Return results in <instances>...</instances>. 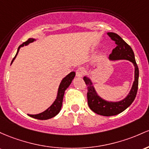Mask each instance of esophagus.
Segmentation results:
<instances>
[{
  "mask_svg": "<svg viewBox=\"0 0 149 149\" xmlns=\"http://www.w3.org/2000/svg\"><path fill=\"white\" fill-rule=\"evenodd\" d=\"M85 73V69L84 68H79L76 70V75L77 77H81Z\"/></svg>",
  "mask_w": 149,
  "mask_h": 149,
  "instance_id": "34e87169",
  "label": "esophagus"
}]
</instances>
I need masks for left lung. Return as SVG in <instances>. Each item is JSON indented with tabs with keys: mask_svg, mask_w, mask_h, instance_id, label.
<instances>
[{
	"mask_svg": "<svg viewBox=\"0 0 149 149\" xmlns=\"http://www.w3.org/2000/svg\"><path fill=\"white\" fill-rule=\"evenodd\" d=\"M108 35L117 44L112 51L109 58L111 60H128L135 67L134 81L128 96L119 102H108L102 99L97 94L91 80L86 77L84 81L87 86L88 105L91 111L103 116H113L124 111L132 103L137 93L139 85V68L134 58V53L132 48L118 34L113 32L108 33Z\"/></svg>",
	"mask_w": 149,
	"mask_h": 149,
	"instance_id": "obj_1",
	"label": "left lung"
}]
</instances>
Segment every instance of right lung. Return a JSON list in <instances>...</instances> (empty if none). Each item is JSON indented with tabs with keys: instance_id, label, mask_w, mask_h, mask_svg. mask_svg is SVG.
I'll list each match as a JSON object with an SVG mask.
<instances>
[{
	"instance_id": "obj_1",
	"label": "right lung",
	"mask_w": 149,
	"mask_h": 149,
	"mask_svg": "<svg viewBox=\"0 0 149 149\" xmlns=\"http://www.w3.org/2000/svg\"><path fill=\"white\" fill-rule=\"evenodd\" d=\"M34 41V38H29L26 41H25L21 44L20 46H19L17 50V52L15 56L14 57V58L13 59V61L11 62V64L13 63V61L15 60V58H16L18 52H19V48L22 46H24V45L29 44V43L33 42ZM75 77V72H70L69 74H68L64 78L63 80H62L61 84L59 86V88H58V96H57V98L56 99V101H54V103L51 105L49 108H48L46 111H45L43 113H39V114L37 115H29L30 117L31 118H34L35 119H38V120H48L50 119V118H52L53 117H55L57 114H58L60 111L62 107V104H63V96H64V93L65 90L68 88V86H70V84H71L72 79H74V77Z\"/></svg>"
}]
</instances>
